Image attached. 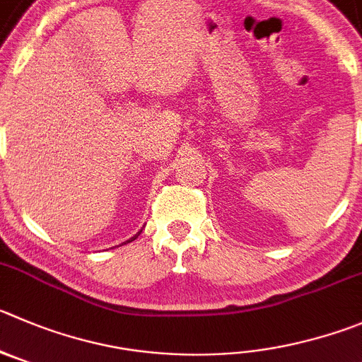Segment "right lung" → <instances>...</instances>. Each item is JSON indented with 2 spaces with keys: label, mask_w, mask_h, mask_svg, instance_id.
Masks as SVG:
<instances>
[{
  "label": "right lung",
  "mask_w": 362,
  "mask_h": 362,
  "mask_svg": "<svg viewBox=\"0 0 362 362\" xmlns=\"http://www.w3.org/2000/svg\"><path fill=\"white\" fill-rule=\"evenodd\" d=\"M137 235H139V234H137ZM137 235H134V238H132V239H130V241H134V239H135V238H137ZM130 241H127V243H130Z\"/></svg>",
  "instance_id": "right-lung-1"
}]
</instances>
